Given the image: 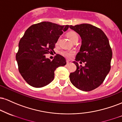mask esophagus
<instances>
[{
	"label": "esophagus",
	"mask_w": 122,
	"mask_h": 122,
	"mask_svg": "<svg viewBox=\"0 0 122 122\" xmlns=\"http://www.w3.org/2000/svg\"><path fill=\"white\" fill-rule=\"evenodd\" d=\"M71 63H72V62H71V61H69V60H67V61H66V64H71Z\"/></svg>",
	"instance_id": "esophagus-1"
}]
</instances>
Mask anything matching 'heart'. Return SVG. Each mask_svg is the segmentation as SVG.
<instances>
[{"label":"heart","instance_id":"heart-1","mask_svg":"<svg viewBox=\"0 0 122 122\" xmlns=\"http://www.w3.org/2000/svg\"><path fill=\"white\" fill-rule=\"evenodd\" d=\"M67 36H68V38H69V40L71 41H73L74 40H77L79 38V36H78L77 33L76 32L74 31H69L67 34ZM58 43V40L57 41V44ZM61 54H62L63 56H64L66 58H71L73 56L74 54H75V51H73V50H71V51H68V50H62L61 52Z\"/></svg>","mask_w":122,"mask_h":122}]
</instances>
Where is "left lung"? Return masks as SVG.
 <instances>
[{
  "label": "left lung",
  "mask_w": 122,
  "mask_h": 122,
  "mask_svg": "<svg viewBox=\"0 0 122 122\" xmlns=\"http://www.w3.org/2000/svg\"><path fill=\"white\" fill-rule=\"evenodd\" d=\"M81 38L80 51L74 63L77 66L71 73V82L75 87L91 91L103 83L111 69L112 52L108 38L101 29L90 24L69 26ZM78 61L85 62L84 67L79 66Z\"/></svg>",
  "instance_id": "8db88e82"
}]
</instances>
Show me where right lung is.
Listing matches in <instances>:
<instances>
[{
	"instance_id": "add662e5",
	"label": "right lung",
	"mask_w": 122,
	"mask_h": 122,
	"mask_svg": "<svg viewBox=\"0 0 122 122\" xmlns=\"http://www.w3.org/2000/svg\"><path fill=\"white\" fill-rule=\"evenodd\" d=\"M49 22H42L31 26L19 42L16 54L18 69L21 76L31 86L41 88L54 80V71L66 65L65 58L56 54L51 61L45 54L54 51L55 44L69 28Z\"/></svg>"
}]
</instances>
